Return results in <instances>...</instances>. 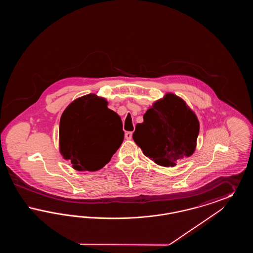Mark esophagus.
I'll list each match as a JSON object with an SVG mask.
<instances>
[{
  "label": "esophagus",
  "instance_id": "esophagus-1",
  "mask_svg": "<svg viewBox=\"0 0 253 253\" xmlns=\"http://www.w3.org/2000/svg\"><path fill=\"white\" fill-rule=\"evenodd\" d=\"M132 132H125V138L126 139H132Z\"/></svg>",
  "mask_w": 253,
  "mask_h": 253
}]
</instances>
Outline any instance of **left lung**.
I'll use <instances>...</instances> for the list:
<instances>
[{
  "instance_id": "left-lung-1",
  "label": "left lung",
  "mask_w": 253,
  "mask_h": 253,
  "mask_svg": "<svg viewBox=\"0 0 253 253\" xmlns=\"http://www.w3.org/2000/svg\"><path fill=\"white\" fill-rule=\"evenodd\" d=\"M199 121L179 96L167 93L154 102L135 126L134 142L157 165L174 167L196 148Z\"/></svg>"
}]
</instances>
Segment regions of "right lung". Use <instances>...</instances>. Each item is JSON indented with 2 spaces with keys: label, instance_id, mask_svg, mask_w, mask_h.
<instances>
[{
  "label": "right lung",
  "instance_id": "add662e5",
  "mask_svg": "<svg viewBox=\"0 0 253 253\" xmlns=\"http://www.w3.org/2000/svg\"><path fill=\"white\" fill-rule=\"evenodd\" d=\"M107 105L105 98L89 94L75 99L60 117V154L77 170L100 169L121 147L124 139L121 119Z\"/></svg>",
  "mask_w": 253,
  "mask_h": 253
}]
</instances>
